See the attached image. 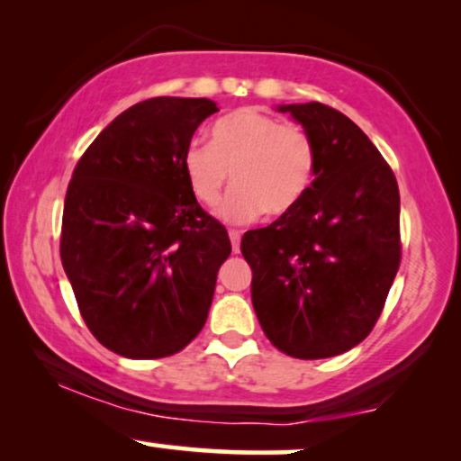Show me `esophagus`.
Instances as JSON below:
<instances>
[{
	"mask_svg": "<svg viewBox=\"0 0 461 461\" xmlns=\"http://www.w3.org/2000/svg\"><path fill=\"white\" fill-rule=\"evenodd\" d=\"M230 240H231V250H234V253H238V250H240V231L231 230L230 231Z\"/></svg>",
	"mask_w": 461,
	"mask_h": 461,
	"instance_id": "34e87169",
	"label": "esophagus"
}]
</instances>
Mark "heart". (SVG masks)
<instances>
[{
  "label": "heart",
  "instance_id": "1",
  "mask_svg": "<svg viewBox=\"0 0 461 461\" xmlns=\"http://www.w3.org/2000/svg\"><path fill=\"white\" fill-rule=\"evenodd\" d=\"M181 164L194 198L204 206L221 200L231 170L236 187L221 204L219 217L240 225L266 211H291L312 187L318 153L302 126L244 107L214 122L211 143L192 140Z\"/></svg>",
  "mask_w": 461,
  "mask_h": 461
}]
</instances>
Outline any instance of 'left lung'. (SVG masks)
<instances>
[{"instance_id": "1", "label": "left lung", "mask_w": 461, "mask_h": 461, "mask_svg": "<svg viewBox=\"0 0 461 461\" xmlns=\"http://www.w3.org/2000/svg\"><path fill=\"white\" fill-rule=\"evenodd\" d=\"M314 140L312 187L272 225L242 236L263 333L293 358L358 346L382 314L401 263V195L369 137L322 103L276 105Z\"/></svg>"}]
</instances>
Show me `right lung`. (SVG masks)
I'll use <instances>...</instances> for the list:
<instances>
[{
	"label": "right lung",
	"instance_id": "right-lung-1",
	"mask_svg": "<svg viewBox=\"0 0 461 461\" xmlns=\"http://www.w3.org/2000/svg\"><path fill=\"white\" fill-rule=\"evenodd\" d=\"M211 98L156 96L120 113L67 187L60 259L90 333L126 358L181 352L204 327L225 227L183 175V151Z\"/></svg>",
	"mask_w": 461,
	"mask_h": 461
}]
</instances>
